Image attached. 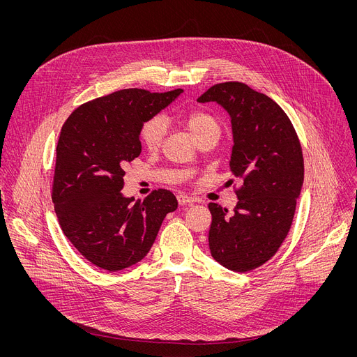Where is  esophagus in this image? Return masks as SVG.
<instances>
[{
    "label": "esophagus",
    "mask_w": 357,
    "mask_h": 357,
    "mask_svg": "<svg viewBox=\"0 0 357 357\" xmlns=\"http://www.w3.org/2000/svg\"><path fill=\"white\" fill-rule=\"evenodd\" d=\"M176 197H178L179 205H189V203H193V202H195V199H193L192 196H188V195H185V193H179Z\"/></svg>",
    "instance_id": "34e87169"
}]
</instances>
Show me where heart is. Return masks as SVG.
<instances>
[{
	"label": "heart",
	"instance_id": "obj_1",
	"mask_svg": "<svg viewBox=\"0 0 357 357\" xmlns=\"http://www.w3.org/2000/svg\"><path fill=\"white\" fill-rule=\"evenodd\" d=\"M183 121H185V126L189 130V132L196 139H199L200 137H203L208 132L219 131V124H218L216 119L212 114L203 112V110L189 112L183 117ZM165 132H167L165 120H164V117L157 116V117L149 119L148 121H145L142 124L141 131H139V139L146 149L155 151L161 146Z\"/></svg>",
	"mask_w": 357,
	"mask_h": 357
}]
</instances>
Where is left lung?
<instances>
[{
    "label": "left lung",
    "mask_w": 357,
    "mask_h": 357,
    "mask_svg": "<svg viewBox=\"0 0 357 357\" xmlns=\"http://www.w3.org/2000/svg\"><path fill=\"white\" fill-rule=\"evenodd\" d=\"M197 101H216L229 113L230 169L241 181L231 216L209 203V248L223 267L245 273L267 263L291 229L303 182L302 148L285 112L244 83L215 84Z\"/></svg>",
    "instance_id": "1"
}]
</instances>
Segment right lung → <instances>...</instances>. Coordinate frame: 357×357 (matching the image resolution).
<instances>
[{
	"mask_svg": "<svg viewBox=\"0 0 357 357\" xmlns=\"http://www.w3.org/2000/svg\"><path fill=\"white\" fill-rule=\"evenodd\" d=\"M124 89L79 106L58 146L52 202L62 231L82 256L107 271L141 261L178 200L168 189L126 197V165L141 154L139 131L182 93Z\"/></svg>",
	"mask_w": 357,
	"mask_h": 357,
	"instance_id": "add662e5",
	"label": "right lung"
}]
</instances>
